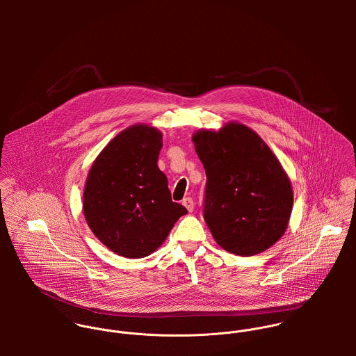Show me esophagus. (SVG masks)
I'll list each match as a JSON object with an SVG mask.
<instances>
[{"label":"esophagus","mask_w":356,"mask_h":356,"mask_svg":"<svg viewBox=\"0 0 356 356\" xmlns=\"http://www.w3.org/2000/svg\"><path fill=\"white\" fill-rule=\"evenodd\" d=\"M182 204L186 207V209H188L189 212H193V209H195V203H193V199H191V197H186V199H184Z\"/></svg>","instance_id":"esophagus-1"}]
</instances>
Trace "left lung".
<instances>
[{"mask_svg": "<svg viewBox=\"0 0 356 356\" xmlns=\"http://www.w3.org/2000/svg\"><path fill=\"white\" fill-rule=\"evenodd\" d=\"M207 184L203 216L227 252L252 256L275 244L292 212L288 175L263 140L240 123L193 137Z\"/></svg>", "mask_w": 356, "mask_h": 356, "instance_id": "obj_1", "label": "left lung"}]
</instances>
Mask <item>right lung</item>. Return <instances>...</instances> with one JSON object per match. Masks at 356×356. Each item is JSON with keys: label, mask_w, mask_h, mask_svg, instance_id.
Masks as SVG:
<instances>
[{"label": "right lung", "mask_w": 356, "mask_h": 356, "mask_svg": "<svg viewBox=\"0 0 356 356\" xmlns=\"http://www.w3.org/2000/svg\"><path fill=\"white\" fill-rule=\"evenodd\" d=\"M161 133L136 124L118 134L93 163L83 212L95 236L115 254L144 257L168 236L188 209L174 203L157 167Z\"/></svg>", "instance_id": "right-lung-1"}]
</instances>
